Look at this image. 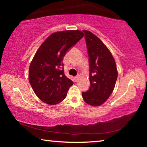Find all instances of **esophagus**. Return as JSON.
Here are the masks:
<instances>
[{"label": "esophagus", "instance_id": "esophagus-1", "mask_svg": "<svg viewBox=\"0 0 147 147\" xmlns=\"http://www.w3.org/2000/svg\"><path fill=\"white\" fill-rule=\"evenodd\" d=\"M74 79H75V82H78L79 80V79H80V75L76 76L75 78H74Z\"/></svg>", "mask_w": 147, "mask_h": 147}]
</instances>
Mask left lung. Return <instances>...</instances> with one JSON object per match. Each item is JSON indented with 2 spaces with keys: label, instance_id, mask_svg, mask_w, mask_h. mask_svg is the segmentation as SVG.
I'll return each mask as SVG.
<instances>
[{
  "label": "left lung",
  "instance_id": "left-lung-1",
  "mask_svg": "<svg viewBox=\"0 0 147 147\" xmlns=\"http://www.w3.org/2000/svg\"><path fill=\"white\" fill-rule=\"evenodd\" d=\"M83 32L89 56L90 88L82 94L87 104L98 106L112 93L118 73L115 59L103 42L91 32Z\"/></svg>",
  "mask_w": 147,
  "mask_h": 147
}]
</instances>
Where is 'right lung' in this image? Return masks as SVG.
Instances as JSON below:
<instances>
[{
  "label": "right lung",
  "mask_w": 147,
  "mask_h": 147,
  "mask_svg": "<svg viewBox=\"0 0 147 147\" xmlns=\"http://www.w3.org/2000/svg\"><path fill=\"white\" fill-rule=\"evenodd\" d=\"M84 37L80 30L54 32L37 51L30 65L28 78L35 94L50 105L61 102L73 82L64 74L67 52Z\"/></svg>",
  "instance_id": "1"
}]
</instances>
